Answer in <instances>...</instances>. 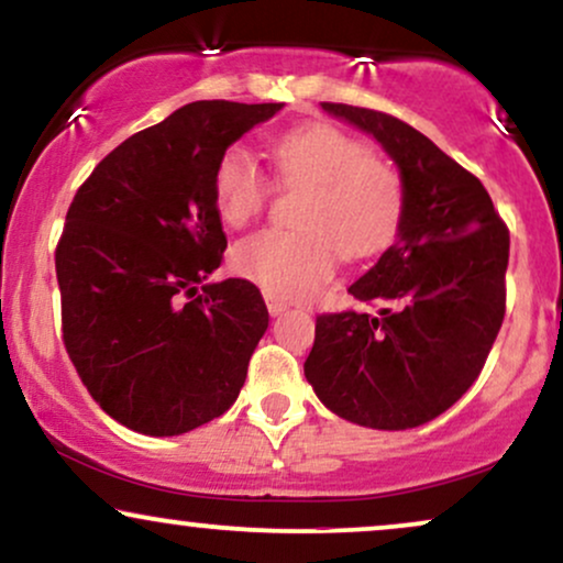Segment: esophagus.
Returning a JSON list of instances; mask_svg holds the SVG:
<instances>
[{
  "mask_svg": "<svg viewBox=\"0 0 563 563\" xmlns=\"http://www.w3.org/2000/svg\"><path fill=\"white\" fill-rule=\"evenodd\" d=\"M266 308H268L271 316H279V313H284V310H287V302H284L282 297L266 292Z\"/></svg>",
  "mask_w": 563,
  "mask_h": 563,
  "instance_id": "1",
  "label": "esophagus"
}]
</instances>
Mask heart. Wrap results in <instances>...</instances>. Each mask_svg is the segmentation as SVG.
Masks as SVG:
<instances>
[{
    "label": "heart",
    "instance_id": "obj_1",
    "mask_svg": "<svg viewBox=\"0 0 563 563\" xmlns=\"http://www.w3.org/2000/svg\"><path fill=\"white\" fill-rule=\"evenodd\" d=\"M282 185H305L295 221L268 227L234 245V268L268 295L316 292L336 255L365 258L397 238L405 217V183L388 158L329 122L287 130L271 145ZM271 179L245 148L224 151L213 169V200L229 227H245L266 206Z\"/></svg>",
    "mask_w": 563,
    "mask_h": 563
}]
</instances>
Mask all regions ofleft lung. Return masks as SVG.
Here are the masks:
<instances>
[{"label":"left lung","instance_id":"1","mask_svg":"<svg viewBox=\"0 0 563 563\" xmlns=\"http://www.w3.org/2000/svg\"><path fill=\"white\" fill-rule=\"evenodd\" d=\"M388 151L405 183L399 238L350 287L378 316L316 318L305 378L339 418L405 430L439 418L481 376L506 313L509 229L481 179L412 124L323 101Z\"/></svg>","mask_w":563,"mask_h":563}]
</instances>
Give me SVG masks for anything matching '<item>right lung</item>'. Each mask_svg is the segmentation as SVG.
<instances>
[{"mask_svg":"<svg viewBox=\"0 0 563 563\" xmlns=\"http://www.w3.org/2000/svg\"><path fill=\"white\" fill-rule=\"evenodd\" d=\"M282 103L196 101L103 156L57 242L62 342L103 412L179 435L238 399L268 329L253 282L206 284L227 234L213 169Z\"/></svg>","mask_w":563,"mask_h":563,"instance_id":"add662e5","label":"right lung"}]
</instances>
